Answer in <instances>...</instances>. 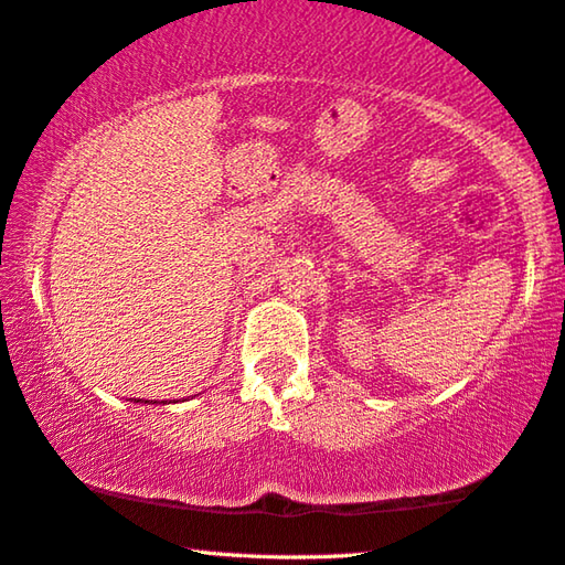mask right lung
I'll list each match as a JSON object with an SVG mask.
<instances>
[{
    "mask_svg": "<svg viewBox=\"0 0 565 565\" xmlns=\"http://www.w3.org/2000/svg\"><path fill=\"white\" fill-rule=\"evenodd\" d=\"M134 403H149V401H134ZM157 403V401H154ZM162 403H167V401H162Z\"/></svg>",
    "mask_w": 565,
    "mask_h": 565,
    "instance_id": "1",
    "label": "right lung"
}]
</instances>
